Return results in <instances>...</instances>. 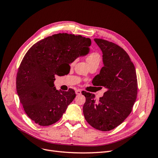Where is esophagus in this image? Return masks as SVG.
I'll use <instances>...</instances> for the list:
<instances>
[{"instance_id": "obj_1", "label": "esophagus", "mask_w": 158, "mask_h": 158, "mask_svg": "<svg viewBox=\"0 0 158 158\" xmlns=\"http://www.w3.org/2000/svg\"><path fill=\"white\" fill-rule=\"evenodd\" d=\"M75 92H76V94H77V95H80V94H82V92H81V90H80V89L76 90Z\"/></svg>"}]
</instances>
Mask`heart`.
I'll use <instances>...</instances> for the list:
<instances>
[{"label":"heart","mask_w":158,"mask_h":158,"mask_svg":"<svg viewBox=\"0 0 158 158\" xmlns=\"http://www.w3.org/2000/svg\"><path fill=\"white\" fill-rule=\"evenodd\" d=\"M86 60H87L88 64L94 63H99L100 61V56L98 52H92L88 55V56H87ZM73 64H74V63Z\"/></svg>","instance_id":"1"}]
</instances>
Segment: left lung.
<instances>
[{"instance_id":"1","label":"left lung","mask_w":158,"mask_h":158,"mask_svg":"<svg viewBox=\"0 0 158 158\" xmlns=\"http://www.w3.org/2000/svg\"><path fill=\"white\" fill-rule=\"evenodd\" d=\"M94 41L102 51L103 66L92 84L105 87L107 92L98 101L94 94L84 92L83 113L92 127L109 131L121 125L132 111L137 96L136 73L130 57L121 47L102 39Z\"/></svg>"}]
</instances>
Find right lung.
Listing matches in <instances>:
<instances>
[{"label":"right lung","instance_id":"obj_1","mask_svg":"<svg viewBox=\"0 0 158 158\" xmlns=\"http://www.w3.org/2000/svg\"><path fill=\"white\" fill-rule=\"evenodd\" d=\"M89 38L58 33L37 42L27 51L18 69L16 90L23 109L40 126L60 120L76 97L74 90L56 89L55 76H60L61 66L88 55Z\"/></svg>","mask_w":158,"mask_h":158}]
</instances>
